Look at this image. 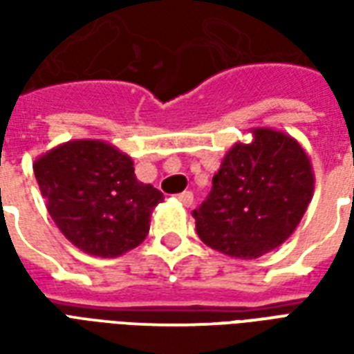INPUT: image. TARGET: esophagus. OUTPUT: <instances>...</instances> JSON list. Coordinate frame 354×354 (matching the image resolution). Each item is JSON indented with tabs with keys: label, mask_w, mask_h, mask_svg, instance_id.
<instances>
[{
	"label": "esophagus",
	"mask_w": 354,
	"mask_h": 354,
	"mask_svg": "<svg viewBox=\"0 0 354 354\" xmlns=\"http://www.w3.org/2000/svg\"><path fill=\"white\" fill-rule=\"evenodd\" d=\"M176 199L184 205V207H192L193 205V193L192 192H184V193H178Z\"/></svg>",
	"instance_id": "34e87169"
}]
</instances>
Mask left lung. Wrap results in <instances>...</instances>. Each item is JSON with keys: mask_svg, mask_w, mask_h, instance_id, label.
<instances>
[{"mask_svg": "<svg viewBox=\"0 0 354 354\" xmlns=\"http://www.w3.org/2000/svg\"><path fill=\"white\" fill-rule=\"evenodd\" d=\"M233 144L212 178V192L193 210L199 239L218 252L256 260L296 231L315 192L309 155L290 134L250 129Z\"/></svg>", "mask_w": 354, "mask_h": 354, "instance_id": "obj_1", "label": "left lung"}]
</instances>
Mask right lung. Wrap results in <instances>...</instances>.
Masks as SVG:
<instances>
[{"mask_svg":"<svg viewBox=\"0 0 354 354\" xmlns=\"http://www.w3.org/2000/svg\"><path fill=\"white\" fill-rule=\"evenodd\" d=\"M34 172L50 218L73 246L117 258L147 237L165 197L140 182L127 153L104 140H70L39 155Z\"/></svg>","mask_w":354,"mask_h":354,"instance_id":"1","label":"right lung"}]
</instances>
